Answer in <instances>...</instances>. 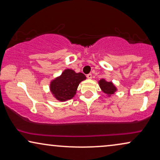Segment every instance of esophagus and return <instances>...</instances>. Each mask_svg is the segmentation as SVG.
<instances>
[{
    "mask_svg": "<svg viewBox=\"0 0 160 160\" xmlns=\"http://www.w3.org/2000/svg\"><path fill=\"white\" fill-rule=\"evenodd\" d=\"M87 78H89V79H90V78H92V74H91V73L87 74Z\"/></svg>",
    "mask_w": 160,
    "mask_h": 160,
    "instance_id": "esophagus-1",
    "label": "esophagus"
}]
</instances>
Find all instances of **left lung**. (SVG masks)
Instances as JSON below:
<instances>
[{
    "instance_id": "obj_1",
    "label": "left lung",
    "mask_w": 160,
    "mask_h": 160,
    "mask_svg": "<svg viewBox=\"0 0 160 160\" xmlns=\"http://www.w3.org/2000/svg\"><path fill=\"white\" fill-rule=\"evenodd\" d=\"M99 84L102 91L108 95H113L117 91V88L113 84L112 82H106L105 79H101L99 81Z\"/></svg>"
}]
</instances>
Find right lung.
Segmentation results:
<instances>
[{
  "label": "right lung",
  "mask_w": 160,
  "mask_h": 160,
  "mask_svg": "<svg viewBox=\"0 0 160 160\" xmlns=\"http://www.w3.org/2000/svg\"><path fill=\"white\" fill-rule=\"evenodd\" d=\"M86 78L82 73H76L71 69L65 70L62 75L52 81L50 90L56 99L65 101L74 97L78 86L82 81Z\"/></svg>",
  "instance_id": "add662e5"
}]
</instances>
